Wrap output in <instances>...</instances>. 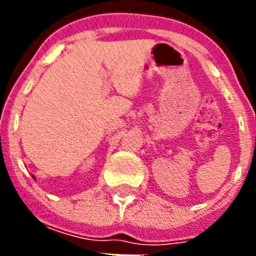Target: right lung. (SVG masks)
<instances>
[{"instance_id": "obj_1", "label": "right lung", "mask_w": 256, "mask_h": 256, "mask_svg": "<svg viewBox=\"0 0 256 256\" xmlns=\"http://www.w3.org/2000/svg\"><path fill=\"white\" fill-rule=\"evenodd\" d=\"M32 177H33V178H34V176H32Z\"/></svg>"}]
</instances>
